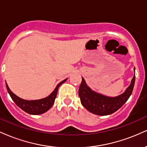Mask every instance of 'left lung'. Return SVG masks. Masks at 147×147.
I'll return each instance as SVG.
<instances>
[{
	"label": "left lung",
	"instance_id": "left-lung-1",
	"mask_svg": "<svg viewBox=\"0 0 147 147\" xmlns=\"http://www.w3.org/2000/svg\"><path fill=\"white\" fill-rule=\"evenodd\" d=\"M135 79L136 75L133 76L130 86L122 95L115 97H109L92 91L82 78L79 88L81 103L88 111L95 115H108L113 113L125 104L132 94Z\"/></svg>",
	"mask_w": 147,
	"mask_h": 147
}]
</instances>
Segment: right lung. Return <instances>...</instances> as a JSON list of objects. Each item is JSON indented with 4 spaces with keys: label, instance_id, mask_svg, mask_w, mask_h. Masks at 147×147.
<instances>
[{
    "label": "right lung",
    "instance_id": "add662e5",
    "mask_svg": "<svg viewBox=\"0 0 147 147\" xmlns=\"http://www.w3.org/2000/svg\"><path fill=\"white\" fill-rule=\"evenodd\" d=\"M67 79H64L61 82H60L55 89L54 90L53 92L50 94L48 97H45L44 99H38V100H25V99H21L16 96L15 94L13 93L10 89L8 87L7 84H6L7 90L8 92H9L10 97L13 99V101L15 102V104L17 105L18 107L21 108L22 110L25 111L31 115H40L48 111L50 108L52 107V105L55 103V98L57 97V91H58L59 87L62 84L64 83Z\"/></svg>",
    "mask_w": 147,
    "mask_h": 147
}]
</instances>
